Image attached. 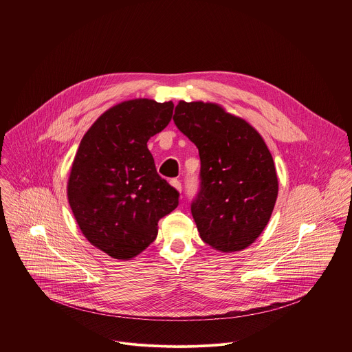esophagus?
Masks as SVG:
<instances>
[{
    "instance_id": "esophagus-1",
    "label": "esophagus",
    "mask_w": 352,
    "mask_h": 352,
    "mask_svg": "<svg viewBox=\"0 0 352 352\" xmlns=\"http://www.w3.org/2000/svg\"><path fill=\"white\" fill-rule=\"evenodd\" d=\"M170 184H171L173 188H175L178 192H181V182L178 179H171Z\"/></svg>"
}]
</instances>
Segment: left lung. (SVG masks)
Instances as JSON below:
<instances>
[{"mask_svg": "<svg viewBox=\"0 0 352 352\" xmlns=\"http://www.w3.org/2000/svg\"><path fill=\"white\" fill-rule=\"evenodd\" d=\"M173 120L199 150L202 182L190 212L200 238L226 254L248 248L267 226L278 195L267 144L216 103L181 100Z\"/></svg>", "mask_w": 352, "mask_h": 352, "instance_id": "8db88e82", "label": "left lung"}]
</instances>
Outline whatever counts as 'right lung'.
Returning a JSON list of instances; mask_svg holds the SVG:
<instances>
[{
  "label": "right lung",
  "instance_id": "add662e5",
  "mask_svg": "<svg viewBox=\"0 0 352 352\" xmlns=\"http://www.w3.org/2000/svg\"><path fill=\"white\" fill-rule=\"evenodd\" d=\"M173 102L126 100L100 116L75 155L67 195L85 238L118 261L152 243L159 220L178 206V192L155 166L147 140L173 116Z\"/></svg>",
  "mask_w": 352,
  "mask_h": 352
}]
</instances>
